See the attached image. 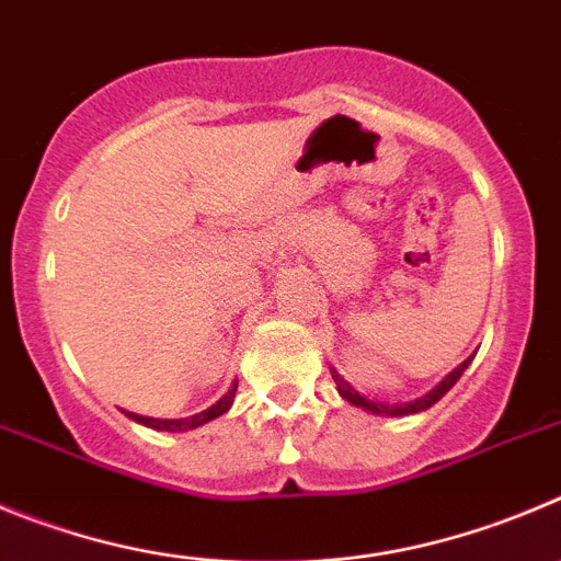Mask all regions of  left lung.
Here are the masks:
<instances>
[{"label": "left lung", "instance_id": "left-lung-1", "mask_svg": "<svg viewBox=\"0 0 561 561\" xmlns=\"http://www.w3.org/2000/svg\"><path fill=\"white\" fill-rule=\"evenodd\" d=\"M468 365H470V359H465V363L459 365V368H454L451 374L446 376V379H443L437 387H434V390H428L426 396H421V399L407 401V404H381V401L365 399V396H359V392L354 390V387L348 385V381H345L343 376L337 374V370H334V368H329V370H332V379H334V385H337V392H340V396H343L345 401H348V404L359 407V410H365V412H374V415L401 417V415H415V412H423V410H428V407H432V404H437V401L443 399V396H446V392L451 390L454 385H457V379L465 374V368H468Z\"/></svg>", "mask_w": 561, "mask_h": 561}]
</instances>
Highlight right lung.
<instances>
[{
	"mask_svg": "<svg viewBox=\"0 0 561 561\" xmlns=\"http://www.w3.org/2000/svg\"><path fill=\"white\" fill-rule=\"evenodd\" d=\"M234 392H238V381H234L232 387L227 390V396H221V399L216 401V404L209 407V410L198 412V415H191V417H180V421H162V417H146V415H135V412H127L129 417H133L135 423H144V426L149 428H157V432H187V428H196L202 426V423L213 421V417L224 415V412L232 407L234 401Z\"/></svg>",
	"mask_w": 561,
	"mask_h": 561,
	"instance_id": "1",
	"label": "right lung"
}]
</instances>
